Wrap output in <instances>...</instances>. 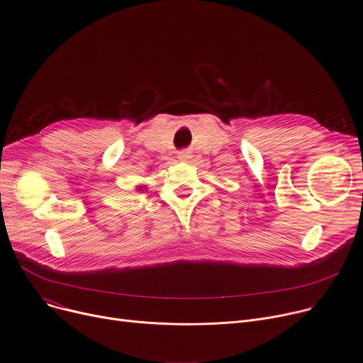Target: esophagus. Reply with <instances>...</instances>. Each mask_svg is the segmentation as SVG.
<instances>
[{
    "mask_svg": "<svg viewBox=\"0 0 363 363\" xmlns=\"http://www.w3.org/2000/svg\"><path fill=\"white\" fill-rule=\"evenodd\" d=\"M189 157H191V156H189L188 152H179V153H178V159H179L181 162H186Z\"/></svg>",
    "mask_w": 363,
    "mask_h": 363,
    "instance_id": "1",
    "label": "esophagus"
}]
</instances>
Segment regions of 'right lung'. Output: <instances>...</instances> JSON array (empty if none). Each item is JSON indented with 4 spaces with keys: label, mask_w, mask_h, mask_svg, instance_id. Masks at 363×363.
Listing matches in <instances>:
<instances>
[{
    "label": "right lung",
    "mask_w": 363,
    "mask_h": 363,
    "mask_svg": "<svg viewBox=\"0 0 363 363\" xmlns=\"http://www.w3.org/2000/svg\"><path fill=\"white\" fill-rule=\"evenodd\" d=\"M146 191V185H138V191Z\"/></svg>",
    "instance_id": "1"
}]
</instances>
